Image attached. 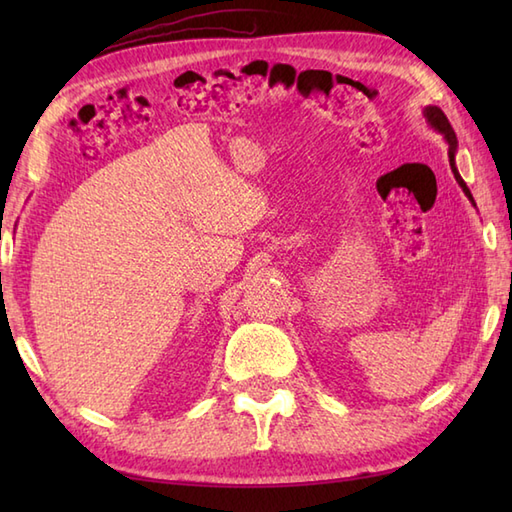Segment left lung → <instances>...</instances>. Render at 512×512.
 <instances>
[{"mask_svg": "<svg viewBox=\"0 0 512 512\" xmlns=\"http://www.w3.org/2000/svg\"><path fill=\"white\" fill-rule=\"evenodd\" d=\"M427 118H429V123H431L433 127H436L440 134H444V138H447V143H449V162H451L453 176H455V180L460 182L462 191L473 200V195H471L469 187H466V182L460 178L458 169H455V147H458V138H455V132H453V127H451V123H449V118L444 116V112L440 110V107H427Z\"/></svg>", "mask_w": 512, "mask_h": 512, "instance_id": "left-lung-1", "label": "left lung"}]
</instances>
